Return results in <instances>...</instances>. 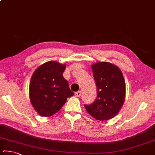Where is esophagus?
<instances>
[{"label": "esophagus", "instance_id": "34e87169", "mask_svg": "<svg viewBox=\"0 0 155 155\" xmlns=\"http://www.w3.org/2000/svg\"><path fill=\"white\" fill-rule=\"evenodd\" d=\"M81 94H82V92L80 91H78L77 92L75 93V95L77 96V97H80V96H81Z\"/></svg>", "mask_w": 155, "mask_h": 155}]
</instances>
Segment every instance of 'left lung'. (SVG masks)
Here are the masks:
<instances>
[{"label": "left lung", "instance_id": "1", "mask_svg": "<svg viewBox=\"0 0 155 155\" xmlns=\"http://www.w3.org/2000/svg\"><path fill=\"white\" fill-rule=\"evenodd\" d=\"M97 96L91 104L84 105L87 111L98 120L115 117L125 98V81L120 68L108 62L96 63L91 66Z\"/></svg>", "mask_w": 155, "mask_h": 155}]
</instances>
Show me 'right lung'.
I'll use <instances>...</instances> for the list:
<instances>
[{
  "mask_svg": "<svg viewBox=\"0 0 155 155\" xmlns=\"http://www.w3.org/2000/svg\"><path fill=\"white\" fill-rule=\"evenodd\" d=\"M65 64L54 61L45 63L33 73L29 86L31 103L40 115H54L74 95L63 77Z\"/></svg>",
  "mask_w": 155,
  "mask_h": 155,
  "instance_id": "add662e5",
  "label": "right lung"
}]
</instances>
